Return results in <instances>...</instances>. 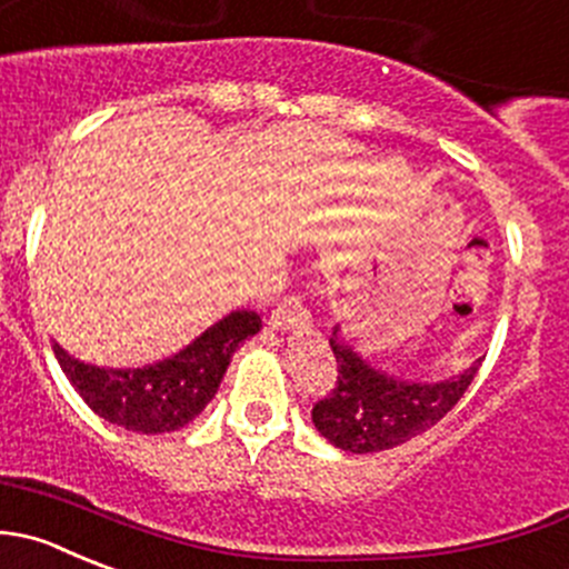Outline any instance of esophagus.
<instances>
[{"instance_id":"1","label":"esophagus","mask_w":569,"mask_h":569,"mask_svg":"<svg viewBox=\"0 0 569 569\" xmlns=\"http://www.w3.org/2000/svg\"><path fill=\"white\" fill-rule=\"evenodd\" d=\"M308 322H311V317H308V311H306V306H302L300 297H286V300L274 308L272 317H269V325H272L274 330L306 328Z\"/></svg>"}]
</instances>
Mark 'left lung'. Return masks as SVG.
Returning a JSON list of instances; mask_svg holds the SVG:
<instances>
[{
  "mask_svg": "<svg viewBox=\"0 0 569 569\" xmlns=\"http://www.w3.org/2000/svg\"><path fill=\"white\" fill-rule=\"evenodd\" d=\"M336 356V386L313 406L317 431L333 448L347 453H380L419 437L439 422L465 397L476 378L481 358L453 378L425 383L402 380L386 369L372 367L336 325L330 333Z\"/></svg>",
  "mask_w": 569,
  "mask_h": 569,
  "instance_id": "8db88e82",
  "label": "left lung"
}]
</instances>
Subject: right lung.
Wrapping results in <instances>:
<instances>
[{
    "instance_id": "right-lung-1",
    "label": "right lung",
    "mask_w": 569,
    "mask_h": 569,
    "mask_svg": "<svg viewBox=\"0 0 569 569\" xmlns=\"http://www.w3.org/2000/svg\"><path fill=\"white\" fill-rule=\"evenodd\" d=\"M261 330L256 311H230L206 333L147 367H97L52 341L54 358L93 413L132 433L186 428L217 395L236 347Z\"/></svg>"
}]
</instances>
